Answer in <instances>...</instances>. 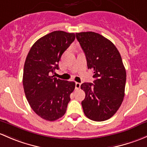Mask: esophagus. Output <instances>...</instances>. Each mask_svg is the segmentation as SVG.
<instances>
[{
    "label": "esophagus",
    "mask_w": 147,
    "mask_h": 147,
    "mask_svg": "<svg viewBox=\"0 0 147 147\" xmlns=\"http://www.w3.org/2000/svg\"><path fill=\"white\" fill-rule=\"evenodd\" d=\"M81 84L80 83H76V86H75V88L76 89H78L80 88V87H81Z\"/></svg>",
    "instance_id": "1"
}]
</instances>
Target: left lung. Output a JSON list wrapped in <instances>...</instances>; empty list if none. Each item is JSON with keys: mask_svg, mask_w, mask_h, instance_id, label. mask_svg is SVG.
<instances>
[{"mask_svg": "<svg viewBox=\"0 0 147 147\" xmlns=\"http://www.w3.org/2000/svg\"><path fill=\"white\" fill-rule=\"evenodd\" d=\"M84 50L88 69H93L91 83H84L86 93L81 102L84 114L91 120L105 121L113 117L120 107L126 84V71L114 44L94 32L76 33Z\"/></svg>", "mask_w": 147, "mask_h": 147, "instance_id": "1", "label": "left lung"}]
</instances>
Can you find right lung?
Wrapping results in <instances>:
<instances>
[{
	"instance_id": "right-lung-1",
	"label": "right lung",
	"mask_w": 147,
	"mask_h": 147,
	"mask_svg": "<svg viewBox=\"0 0 147 147\" xmlns=\"http://www.w3.org/2000/svg\"><path fill=\"white\" fill-rule=\"evenodd\" d=\"M74 33L54 31L39 39L30 49L23 70L24 91L33 111L48 121H54L66 113L73 81L51 76L59 69L61 55L75 40Z\"/></svg>"
}]
</instances>
